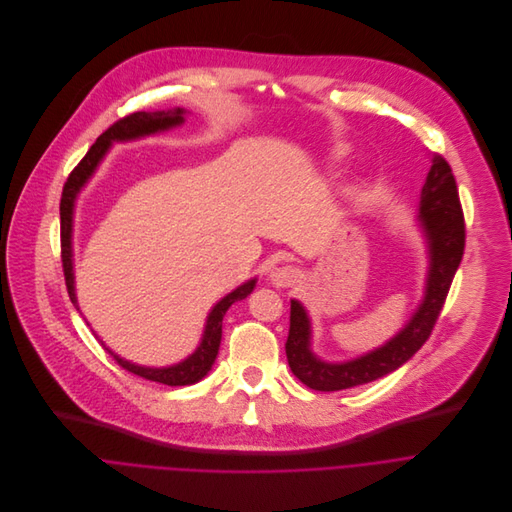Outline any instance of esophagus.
<instances>
[{
  "mask_svg": "<svg viewBox=\"0 0 512 512\" xmlns=\"http://www.w3.org/2000/svg\"><path fill=\"white\" fill-rule=\"evenodd\" d=\"M298 270L294 266H278L270 272V280L276 288H286L292 286L298 280Z\"/></svg>",
  "mask_w": 512,
  "mask_h": 512,
  "instance_id": "34e87169",
  "label": "esophagus"
}]
</instances>
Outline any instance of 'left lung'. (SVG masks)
<instances>
[{
  "mask_svg": "<svg viewBox=\"0 0 512 512\" xmlns=\"http://www.w3.org/2000/svg\"><path fill=\"white\" fill-rule=\"evenodd\" d=\"M420 222L430 246V274L424 302L416 315L383 347L347 363H325L311 351V323L302 304L290 300V329L286 359L292 373L315 391H341L375 381L405 361H410L430 339L462 262L466 226L458 185L452 167L442 155H434L430 173L422 187Z\"/></svg>",
  "mask_w": 512,
  "mask_h": 512,
  "instance_id": "8db88e82",
  "label": "left lung"
}]
</instances>
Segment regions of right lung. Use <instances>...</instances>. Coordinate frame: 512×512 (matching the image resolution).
<instances>
[{"label":"right lung","mask_w":512,"mask_h":512,"mask_svg":"<svg viewBox=\"0 0 512 512\" xmlns=\"http://www.w3.org/2000/svg\"><path fill=\"white\" fill-rule=\"evenodd\" d=\"M183 109H173V111H157V113H133L125 119H119L115 125H111L105 133H102L94 145L88 149V153L82 157V161L72 169V173L68 175L64 189H62V199H60V242H62V268H64V278H66V288H68V296L72 300V304L78 309L76 304V294H74V274H72V212H74V199L80 191V187L88 181V177L92 175V171L96 169V165L100 163V159L105 157V153L109 151L113 141H129V139H137V137H145L151 133H159V131H167L171 127H177L183 123ZM256 286V280H248L242 286H238L234 292H230L228 296H224L208 317L206 323V331H203V339L199 343V347L195 349L193 355H189L185 361L171 365V367H163V369H153V367H141V365H133L125 359H121L119 355H115L111 349H107V353L129 373L139 375L143 379L149 381H157L163 385H191L197 383L201 377H206L208 371L212 369L218 349H220V341H222V321L226 311L236 300L246 298Z\"/></svg>","instance_id":"right-lung-1"}]
</instances>
